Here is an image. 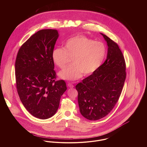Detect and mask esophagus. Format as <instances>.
<instances>
[{"label":"esophagus","mask_w":147,"mask_h":147,"mask_svg":"<svg viewBox=\"0 0 147 147\" xmlns=\"http://www.w3.org/2000/svg\"><path fill=\"white\" fill-rule=\"evenodd\" d=\"M67 85H68V86L69 88H72L74 87V85L72 84V83H68Z\"/></svg>","instance_id":"34e87169"}]
</instances>
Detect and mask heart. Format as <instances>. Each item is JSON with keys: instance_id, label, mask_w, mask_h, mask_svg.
Listing matches in <instances>:
<instances>
[{"instance_id": "heart-1", "label": "heart", "mask_w": 147, "mask_h": 147, "mask_svg": "<svg viewBox=\"0 0 147 147\" xmlns=\"http://www.w3.org/2000/svg\"><path fill=\"white\" fill-rule=\"evenodd\" d=\"M106 48L103 43L94 41L84 36H76L68 39L63 48L54 49L52 60L57 67L64 68L69 58L72 64L58 73L63 80L74 81L80 79L82 74L88 75L94 72L105 58Z\"/></svg>"}]
</instances>
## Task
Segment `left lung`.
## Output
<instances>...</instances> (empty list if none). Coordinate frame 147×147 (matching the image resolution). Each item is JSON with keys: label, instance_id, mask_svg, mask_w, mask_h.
<instances>
[{"label": "left lung", "instance_id": "obj_1", "mask_svg": "<svg viewBox=\"0 0 147 147\" xmlns=\"http://www.w3.org/2000/svg\"><path fill=\"white\" fill-rule=\"evenodd\" d=\"M107 46L105 62L76 86L81 114L90 121L106 116L117 104L126 79V64L118 45L101 33Z\"/></svg>", "mask_w": 147, "mask_h": 147}]
</instances>
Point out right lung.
Masks as SVG:
<instances>
[{
  "mask_svg": "<svg viewBox=\"0 0 147 147\" xmlns=\"http://www.w3.org/2000/svg\"><path fill=\"white\" fill-rule=\"evenodd\" d=\"M58 31L42 29L20 48L15 62L18 93L25 109L34 117L48 119L57 112L67 90L63 80H55L52 52Z\"/></svg>",
  "mask_w": 147,
  "mask_h": 147,
  "instance_id": "add662e5",
  "label": "right lung"
}]
</instances>
